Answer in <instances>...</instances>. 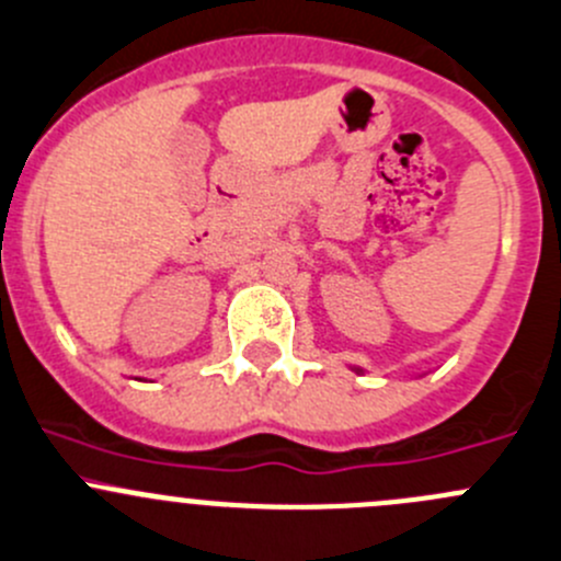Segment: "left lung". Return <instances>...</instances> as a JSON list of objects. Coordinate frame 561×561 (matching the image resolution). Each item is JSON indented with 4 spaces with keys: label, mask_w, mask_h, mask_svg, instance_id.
I'll list each match as a JSON object with an SVG mask.
<instances>
[{
    "label": "left lung",
    "mask_w": 561,
    "mask_h": 561,
    "mask_svg": "<svg viewBox=\"0 0 561 561\" xmlns=\"http://www.w3.org/2000/svg\"><path fill=\"white\" fill-rule=\"evenodd\" d=\"M350 369L355 371V375H366V369H364V366H350ZM415 377H424V371H419V375H415Z\"/></svg>",
    "instance_id": "1"
}]
</instances>
